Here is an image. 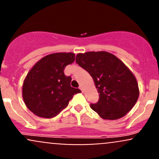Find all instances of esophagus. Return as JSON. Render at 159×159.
<instances>
[{"label": "esophagus", "mask_w": 159, "mask_h": 159, "mask_svg": "<svg viewBox=\"0 0 159 159\" xmlns=\"http://www.w3.org/2000/svg\"><path fill=\"white\" fill-rule=\"evenodd\" d=\"M79 88H80V90H81V91L83 92V88H82V86H81V85L79 87Z\"/></svg>", "instance_id": "1"}]
</instances>
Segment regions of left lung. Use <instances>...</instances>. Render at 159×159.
<instances>
[{
    "mask_svg": "<svg viewBox=\"0 0 159 159\" xmlns=\"http://www.w3.org/2000/svg\"><path fill=\"white\" fill-rule=\"evenodd\" d=\"M76 62L92 77L99 101L91 108L104 120L124 116L136 104L139 95L133 73L120 58L107 52L78 53Z\"/></svg>",
    "mask_w": 159,
    "mask_h": 159,
    "instance_id": "1",
    "label": "left lung"
}]
</instances>
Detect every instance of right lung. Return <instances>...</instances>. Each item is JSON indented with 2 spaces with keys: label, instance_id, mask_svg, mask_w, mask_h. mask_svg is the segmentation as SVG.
Listing matches in <instances>:
<instances>
[{
  "label": "right lung",
  "instance_id": "obj_1",
  "mask_svg": "<svg viewBox=\"0 0 159 159\" xmlns=\"http://www.w3.org/2000/svg\"><path fill=\"white\" fill-rule=\"evenodd\" d=\"M75 53L47 55L34 65L23 84V99L35 115L52 118L68 105L78 88L71 87V78L64 74L65 68L75 61Z\"/></svg>",
  "mask_w": 159,
  "mask_h": 159
}]
</instances>
